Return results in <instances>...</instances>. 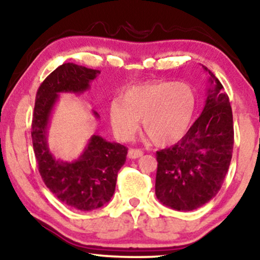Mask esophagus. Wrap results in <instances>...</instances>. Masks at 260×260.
I'll use <instances>...</instances> for the list:
<instances>
[{
	"label": "esophagus",
	"instance_id": "1",
	"mask_svg": "<svg viewBox=\"0 0 260 260\" xmlns=\"http://www.w3.org/2000/svg\"><path fill=\"white\" fill-rule=\"evenodd\" d=\"M142 155H143V151L141 149H129V151H127V157L131 159L141 157Z\"/></svg>",
	"mask_w": 260,
	"mask_h": 260
}]
</instances>
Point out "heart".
<instances>
[{
    "label": "heart",
    "mask_w": 260,
    "mask_h": 260,
    "mask_svg": "<svg viewBox=\"0 0 260 260\" xmlns=\"http://www.w3.org/2000/svg\"><path fill=\"white\" fill-rule=\"evenodd\" d=\"M197 99L186 83L159 81L130 87L122 101L110 106V122L116 136L123 141L134 137L140 126L156 145L180 141L193 120Z\"/></svg>",
    "instance_id": "1"
}]
</instances>
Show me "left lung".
Returning a JSON list of instances; mask_svg holds the SVG:
<instances>
[{"label": "left lung", "instance_id": "1", "mask_svg": "<svg viewBox=\"0 0 260 260\" xmlns=\"http://www.w3.org/2000/svg\"><path fill=\"white\" fill-rule=\"evenodd\" d=\"M204 110L173 147L156 152L155 193L176 211H193L218 194L232 159L234 131L230 99L211 70Z\"/></svg>", "mask_w": 260, "mask_h": 260}]
</instances>
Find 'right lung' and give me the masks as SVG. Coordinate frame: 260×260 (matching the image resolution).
I'll return each instance as SVG.
<instances>
[{
  "instance_id": "right-lung-1",
  "label": "right lung",
  "mask_w": 260,
  "mask_h": 260,
  "mask_svg": "<svg viewBox=\"0 0 260 260\" xmlns=\"http://www.w3.org/2000/svg\"><path fill=\"white\" fill-rule=\"evenodd\" d=\"M99 73L73 62L55 69L39 87L31 122V140L42 180L60 201L79 211H93L111 200L127 148L92 135L79 157L62 161L49 151L47 131L59 94L84 93ZM93 115L99 118L95 111Z\"/></svg>"
}]
</instances>
